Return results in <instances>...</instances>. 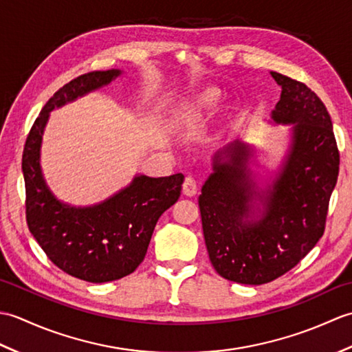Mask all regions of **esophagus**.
Wrapping results in <instances>:
<instances>
[{
  "label": "esophagus",
  "mask_w": 352,
  "mask_h": 352,
  "mask_svg": "<svg viewBox=\"0 0 352 352\" xmlns=\"http://www.w3.org/2000/svg\"><path fill=\"white\" fill-rule=\"evenodd\" d=\"M197 190H198V186L197 182L193 177H186V180L183 183V193L186 197H195L197 195Z\"/></svg>",
  "instance_id": "obj_1"
}]
</instances>
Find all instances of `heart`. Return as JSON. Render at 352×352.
<instances>
[{
	"label": "heart",
	"mask_w": 352,
	"mask_h": 352,
	"mask_svg": "<svg viewBox=\"0 0 352 352\" xmlns=\"http://www.w3.org/2000/svg\"><path fill=\"white\" fill-rule=\"evenodd\" d=\"M218 100V94L214 91H206L204 94L199 95V98L197 101L198 107H210Z\"/></svg>",
	"instance_id": "1"
}]
</instances>
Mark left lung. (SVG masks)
I'll use <instances>...</instances> for the list:
<instances>
[{"instance_id":"left-lung-1","label":"left lung","mask_w":352,"mask_h":352,"mask_svg":"<svg viewBox=\"0 0 352 352\" xmlns=\"http://www.w3.org/2000/svg\"><path fill=\"white\" fill-rule=\"evenodd\" d=\"M281 87L271 122L290 125L286 153L261 180L256 148L234 140L213 155L198 198L208 257L230 281L258 286L300 263L324 234L339 151L331 118L300 81L272 72Z\"/></svg>"}]
</instances>
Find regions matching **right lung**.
Returning a JSON list of instances; mask_svg holds the SVG:
<instances>
[{
	"label": "right lung",
	"mask_w": 352,
	"mask_h": 352,
	"mask_svg": "<svg viewBox=\"0 0 352 352\" xmlns=\"http://www.w3.org/2000/svg\"><path fill=\"white\" fill-rule=\"evenodd\" d=\"M121 69L95 71L69 81L52 95L25 142L22 172L30 233L63 272L89 283H107L136 271L144 261L160 216L180 198L183 174H136L129 186L92 206H71L48 188L41 166L45 126L52 110L110 85Z\"/></svg>",
	"instance_id": "right-lung-1"
}]
</instances>
